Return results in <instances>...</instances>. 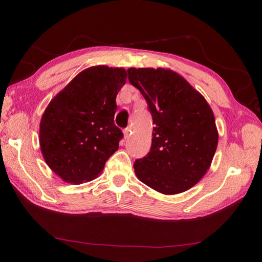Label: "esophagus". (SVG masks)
<instances>
[{
    "label": "esophagus",
    "mask_w": 262,
    "mask_h": 262,
    "mask_svg": "<svg viewBox=\"0 0 262 262\" xmlns=\"http://www.w3.org/2000/svg\"><path fill=\"white\" fill-rule=\"evenodd\" d=\"M122 132H124V137L125 138L129 137V135H130V129H129V128H125V129L122 130Z\"/></svg>",
    "instance_id": "esophagus-1"
}]
</instances>
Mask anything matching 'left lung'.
I'll use <instances>...</instances> for the list:
<instances>
[{
    "instance_id": "8db88e82",
    "label": "left lung",
    "mask_w": 262,
    "mask_h": 262,
    "mask_svg": "<svg viewBox=\"0 0 262 262\" xmlns=\"http://www.w3.org/2000/svg\"><path fill=\"white\" fill-rule=\"evenodd\" d=\"M152 115V146L134 163L138 179L164 194L188 190L209 169L219 143L214 114L205 98L176 72L128 69Z\"/></svg>"
}]
</instances>
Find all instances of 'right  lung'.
Returning <instances> with one entry per match:
<instances>
[{"mask_svg":"<svg viewBox=\"0 0 262 262\" xmlns=\"http://www.w3.org/2000/svg\"><path fill=\"white\" fill-rule=\"evenodd\" d=\"M126 70L93 66L77 74L48 104L40 120L42 157L65 182L97 178L119 147L122 133L115 125L116 97Z\"/></svg>","mask_w":262,"mask_h":262,"instance_id":"add662e5","label":"right lung"}]
</instances>
